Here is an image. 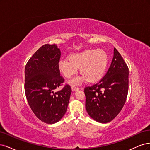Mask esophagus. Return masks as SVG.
I'll list each match as a JSON object with an SVG mask.
<instances>
[{"label":"esophagus","instance_id":"1","mask_svg":"<svg viewBox=\"0 0 150 150\" xmlns=\"http://www.w3.org/2000/svg\"><path fill=\"white\" fill-rule=\"evenodd\" d=\"M71 90H72V91L78 90H79V87H75V86H71Z\"/></svg>","mask_w":150,"mask_h":150}]
</instances>
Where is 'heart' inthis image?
Wrapping results in <instances>:
<instances>
[{"label":"heart","instance_id":"b5f03b06","mask_svg":"<svg viewBox=\"0 0 150 150\" xmlns=\"http://www.w3.org/2000/svg\"><path fill=\"white\" fill-rule=\"evenodd\" d=\"M108 62V55L103 50H87L63 58L59 61V69L64 76L70 78L80 67L82 75L69 81L71 85H78L85 79L90 82L100 80L107 69Z\"/></svg>","mask_w":150,"mask_h":150}]
</instances>
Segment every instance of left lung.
<instances>
[{"mask_svg":"<svg viewBox=\"0 0 150 150\" xmlns=\"http://www.w3.org/2000/svg\"><path fill=\"white\" fill-rule=\"evenodd\" d=\"M128 74L127 65L114 48L113 58L107 74L98 83L84 89L85 108L91 118L107 123L118 115L128 95Z\"/></svg>","mask_w":150,"mask_h":150,"instance_id":"obj_1","label":"left lung"}]
</instances>
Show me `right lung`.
I'll use <instances>...</instances> for the list:
<instances>
[{
	"label": "right lung",
	"mask_w": 150,
	"mask_h": 150,
	"mask_svg": "<svg viewBox=\"0 0 150 150\" xmlns=\"http://www.w3.org/2000/svg\"><path fill=\"white\" fill-rule=\"evenodd\" d=\"M60 50L55 44H45L38 49L25 67V92L32 112L42 122H59L67 112L71 89L69 85L55 92L64 81L59 63Z\"/></svg>",
	"instance_id": "right-lung-1"
}]
</instances>
